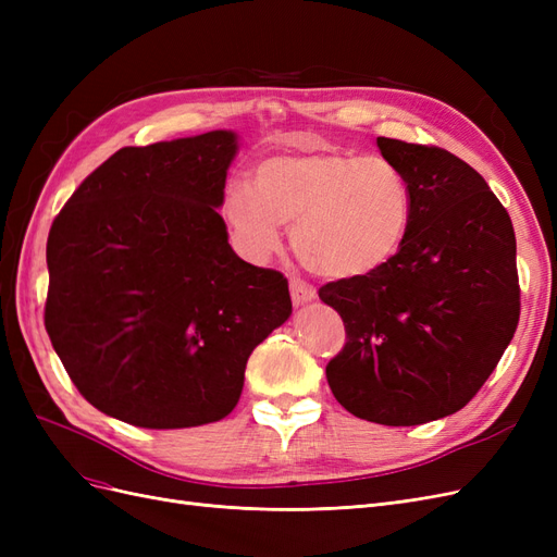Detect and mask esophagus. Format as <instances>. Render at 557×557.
Listing matches in <instances>:
<instances>
[{
	"instance_id": "esophagus-1",
	"label": "esophagus",
	"mask_w": 557,
	"mask_h": 557,
	"mask_svg": "<svg viewBox=\"0 0 557 557\" xmlns=\"http://www.w3.org/2000/svg\"><path fill=\"white\" fill-rule=\"evenodd\" d=\"M290 295H293V305L301 307V305H307V301L315 299V288H313V285L305 283V281L293 278L290 281Z\"/></svg>"
}]
</instances>
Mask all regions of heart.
I'll use <instances>...</instances> for the list:
<instances>
[{
  "mask_svg": "<svg viewBox=\"0 0 557 557\" xmlns=\"http://www.w3.org/2000/svg\"><path fill=\"white\" fill-rule=\"evenodd\" d=\"M411 188L379 156L283 153L264 158L252 181L227 183L221 215L244 258L267 260L293 225V246L313 274L352 281L381 272L411 227Z\"/></svg>",
  "mask_w": 557,
  "mask_h": 557,
  "instance_id": "obj_1",
  "label": "heart"
}]
</instances>
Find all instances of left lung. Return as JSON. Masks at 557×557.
Masks as SVG:
<instances>
[{"label": "left lung", "instance_id": "8db88e82", "mask_svg": "<svg viewBox=\"0 0 557 557\" xmlns=\"http://www.w3.org/2000/svg\"><path fill=\"white\" fill-rule=\"evenodd\" d=\"M376 146L409 183L411 227L381 272L320 288L346 327L325 374L352 416L409 428L460 411L511 344L516 234L483 176L448 150Z\"/></svg>", "mask_w": 557, "mask_h": 557}]
</instances>
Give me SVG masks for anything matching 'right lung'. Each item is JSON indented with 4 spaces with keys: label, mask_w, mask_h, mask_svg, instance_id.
I'll list each match as a JSON object with an SVG mask.
<instances>
[{
    "label": "right lung",
    "mask_w": 557,
    "mask_h": 557,
    "mask_svg": "<svg viewBox=\"0 0 557 557\" xmlns=\"http://www.w3.org/2000/svg\"><path fill=\"white\" fill-rule=\"evenodd\" d=\"M232 129L127 146L78 185L46 244V330L95 409L148 430L215 423L252 348L293 313L288 281L244 262L218 213Z\"/></svg>",
    "instance_id": "add662e5"
}]
</instances>
